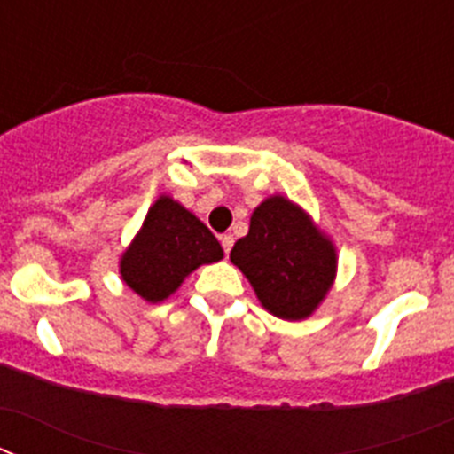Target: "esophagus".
<instances>
[{"label": "esophagus", "mask_w": 454, "mask_h": 454, "mask_svg": "<svg viewBox=\"0 0 454 454\" xmlns=\"http://www.w3.org/2000/svg\"><path fill=\"white\" fill-rule=\"evenodd\" d=\"M220 243H223V250L227 252V254H230L231 247H234V236H231V234H223V236H220Z\"/></svg>", "instance_id": "obj_1"}]
</instances>
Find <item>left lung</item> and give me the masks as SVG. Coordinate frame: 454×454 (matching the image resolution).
Returning <instances> with one entry per match:
<instances>
[{
	"label": "left lung",
	"instance_id": "1",
	"mask_svg": "<svg viewBox=\"0 0 454 454\" xmlns=\"http://www.w3.org/2000/svg\"><path fill=\"white\" fill-rule=\"evenodd\" d=\"M239 268L266 311L304 320L334 286L339 254L334 240L300 204L270 195L250 215V230L231 247Z\"/></svg>",
	"mask_w": 454,
	"mask_h": 454
}]
</instances>
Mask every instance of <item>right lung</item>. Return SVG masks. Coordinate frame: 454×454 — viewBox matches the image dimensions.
Instances as JSON below:
<instances>
[{
    "label": "right lung",
    "instance_id": "obj_1",
    "mask_svg": "<svg viewBox=\"0 0 454 454\" xmlns=\"http://www.w3.org/2000/svg\"><path fill=\"white\" fill-rule=\"evenodd\" d=\"M223 256V247L207 224L163 192L120 256V277L136 295L156 304L177 293L192 270Z\"/></svg>",
    "mask_w": 454,
    "mask_h": 454
}]
</instances>
